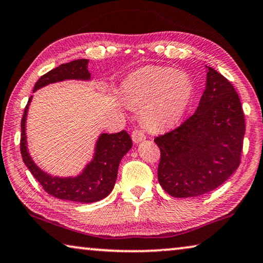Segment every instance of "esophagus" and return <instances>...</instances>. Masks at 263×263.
Segmentation results:
<instances>
[{"label": "esophagus", "instance_id": "obj_1", "mask_svg": "<svg viewBox=\"0 0 263 263\" xmlns=\"http://www.w3.org/2000/svg\"><path fill=\"white\" fill-rule=\"evenodd\" d=\"M145 138H146V136H145V133L140 130V128H135L132 132V140L135 141V143H140V141H143Z\"/></svg>", "mask_w": 263, "mask_h": 263}]
</instances>
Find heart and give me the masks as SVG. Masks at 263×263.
I'll use <instances>...</instances> for the list:
<instances>
[{
	"label": "heart",
	"instance_id": "b5f03b06",
	"mask_svg": "<svg viewBox=\"0 0 263 263\" xmlns=\"http://www.w3.org/2000/svg\"><path fill=\"white\" fill-rule=\"evenodd\" d=\"M193 91L189 74L162 66H145L123 83L126 101L141 105V119L153 130H164L176 124L189 106Z\"/></svg>",
	"mask_w": 263,
	"mask_h": 263
}]
</instances>
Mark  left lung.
<instances>
[{"mask_svg": "<svg viewBox=\"0 0 263 263\" xmlns=\"http://www.w3.org/2000/svg\"><path fill=\"white\" fill-rule=\"evenodd\" d=\"M207 69L198 109L174 130L154 139L160 149L158 180L174 198L199 197L215 190L241 162L246 124L240 97L226 77Z\"/></svg>", "mask_w": 263, "mask_h": 263, "instance_id": "left-lung-1", "label": "left lung"}]
</instances>
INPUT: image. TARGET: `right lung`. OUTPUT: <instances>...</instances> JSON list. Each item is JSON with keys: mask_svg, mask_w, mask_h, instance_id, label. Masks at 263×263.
I'll return each mask as SVG.
<instances>
[{"mask_svg": "<svg viewBox=\"0 0 263 263\" xmlns=\"http://www.w3.org/2000/svg\"><path fill=\"white\" fill-rule=\"evenodd\" d=\"M87 60H76L50 70L36 82L34 91L50 83L61 82L64 79H89L90 72L87 70ZM31 97L29 98L21 120L22 133L20 146L24 164L34 178L48 194L57 199L90 203L107 197L116 184L119 162L132 147L131 137L124 130L111 135L103 133L96 145L92 161L86 166L81 176L74 178L51 177L37 167L27 149L26 119Z\"/></svg>", "mask_w": 263, "mask_h": 263, "instance_id": "right-lung-1", "label": "right lung"}]
</instances>
